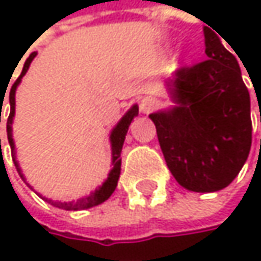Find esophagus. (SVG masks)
Wrapping results in <instances>:
<instances>
[{
	"mask_svg": "<svg viewBox=\"0 0 261 261\" xmlns=\"http://www.w3.org/2000/svg\"><path fill=\"white\" fill-rule=\"evenodd\" d=\"M157 106V99L152 96H145L140 101V112L142 113H149L151 110H154V107Z\"/></svg>",
	"mask_w": 261,
	"mask_h": 261,
	"instance_id": "34e87169",
	"label": "esophagus"
}]
</instances>
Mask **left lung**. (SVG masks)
<instances>
[{
  "instance_id": "left-lung-1",
  "label": "left lung",
  "mask_w": 261,
  "mask_h": 261,
  "mask_svg": "<svg viewBox=\"0 0 261 261\" xmlns=\"http://www.w3.org/2000/svg\"><path fill=\"white\" fill-rule=\"evenodd\" d=\"M205 62L166 81L172 107L151 113L174 178L187 190L227 187L243 168L252 140L251 99L236 57L204 28Z\"/></svg>"
}]
</instances>
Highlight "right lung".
<instances>
[{"instance_id":"add662e5","label":"right lung","mask_w":261,"mask_h":261,"mask_svg":"<svg viewBox=\"0 0 261 261\" xmlns=\"http://www.w3.org/2000/svg\"><path fill=\"white\" fill-rule=\"evenodd\" d=\"M36 57V53H31L30 57L27 59L25 65H24V69L19 75V79L15 81V84L12 86L10 89V95H9V101H10V115H9V119H7V139H9V143H10V148H12V159H13V163L21 175V178L25 181L24 178V174L21 171V166H19V162L16 160V151H15V140H13V134H12V124H13V118H15V95H16V89L21 83L22 77L27 74L28 68H30V63L33 62V59ZM1 115V110H0ZM139 115V107L137 104L131 106V109L121 118V121L113 127V130L110 133V145H112V171L109 172V177L107 180L102 182L98 189H95L93 192H90V195L87 196H83L79 198L77 201H69V202H54L51 199H46V198H40L42 199H46L49 204H53L54 207H59V208H63V210H69V212H75V210H86V208H90V207H95V205H99L102 204L104 201H107L112 193L115 192L116 186H118V180H119V175H121V152H122V145H124V140H125V136H127V131L130 127L131 121ZM1 146V140H0ZM28 184V182H27ZM28 187H31L28 184ZM33 189V187H31Z\"/></svg>"}]
</instances>
